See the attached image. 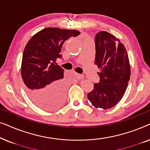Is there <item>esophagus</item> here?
I'll return each mask as SVG.
<instances>
[{"label":"esophagus","mask_w":150,"mask_h":150,"mask_svg":"<svg viewBox=\"0 0 150 150\" xmlns=\"http://www.w3.org/2000/svg\"><path fill=\"white\" fill-rule=\"evenodd\" d=\"M76 77L77 78L78 80H81L82 79H83L84 76L82 75V74H76Z\"/></svg>","instance_id":"34e87169"}]
</instances>
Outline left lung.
<instances>
[{"label": "left lung", "mask_w": 150, "mask_h": 150, "mask_svg": "<svg viewBox=\"0 0 150 150\" xmlns=\"http://www.w3.org/2000/svg\"><path fill=\"white\" fill-rule=\"evenodd\" d=\"M95 64L99 83L88 93L87 98L94 107L108 109L122 100L128 85L130 65L124 45L119 39L106 31L96 35Z\"/></svg>", "instance_id": "1"}]
</instances>
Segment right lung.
Listing matches in <instances>:
<instances>
[{"mask_svg": "<svg viewBox=\"0 0 150 150\" xmlns=\"http://www.w3.org/2000/svg\"><path fill=\"white\" fill-rule=\"evenodd\" d=\"M81 34L77 30L48 27L30 39L22 56L21 75L32 101L44 109L59 107L65 99L63 69L57 65L65 40Z\"/></svg>", "mask_w": 150, "mask_h": 150, "instance_id": "1", "label": "right lung"}]
</instances>
